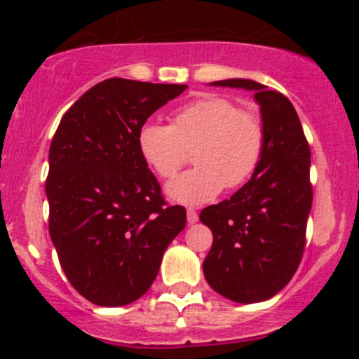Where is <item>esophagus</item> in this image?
<instances>
[{
	"instance_id": "34e87169",
	"label": "esophagus",
	"mask_w": 359,
	"mask_h": 359,
	"mask_svg": "<svg viewBox=\"0 0 359 359\" xmlns=\"http://www.w3.org/2000/svg\"><path fill=\"white\" fill-rule=\"evenodd\" d=\"M198 219H200V215H198L196 210H193V208L187 210V222H189V224H196Z\"/></svg>"
}]
</instances>
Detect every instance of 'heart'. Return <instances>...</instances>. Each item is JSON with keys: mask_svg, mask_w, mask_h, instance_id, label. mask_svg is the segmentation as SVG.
I'll return each mask as SVG.
<instances>
[{"mask_svg": "<svg viewBox=\"0 0 359 359\" xmlns=\"http://www.w3.org/2000/svg\"><path fill=\"white\" fill-rule=\"evenodd\" d=\"M137 147L161 179H172L189 159L193 170L168 184L166 193L182 205L212 201L224 186L236 189L255 173L266 149V128L255 111L220 95H203L179 107L170 125L144 123Z\"/></svg>", "mask_w": 359, "mask_h": 359, "instance_id": "obj_1", "label": "heart"}]
</instances>
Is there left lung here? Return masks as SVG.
I'll list each match as a JSON object with an SVG mask.
<instances>
[{
    "instance_id": "left-lung-1",
    "label": "left lung",
    "mask_w": 359,
    "mask_h": 359,
    "mask_svg": "<svg viewBox=\"0 0 359 359\" xmlns=\"http://www.w3.org/2000/svg\"><path fill=\"white\" fill-rule=\"evenodd\" d=\"M212 85L252 90L266 128V149L240 191L201 210L200 220L213 233L203 273L226 299L262 302L287 287L302 260L313 205L309 144L283 93L252 79Z\"/></svg>"
}]
</instances>
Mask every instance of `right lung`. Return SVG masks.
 <instances>
[{"mask_svg":"<svg viewBox=\"0 0 359 359\" xmlns=\"http://www.w3.org/2000/svg\"><path fill=\"white\" fill-rule=\"evenodd\" d=\"M187 85L109 78L62 116L50 146L48 229L69 283L95 306L140 299L186 227L137 147L154 111Z\"/></svg>","mask_w":359,"mask_h":359,"instance_id":"add662e5","label":"right lung"}]
</instances>
